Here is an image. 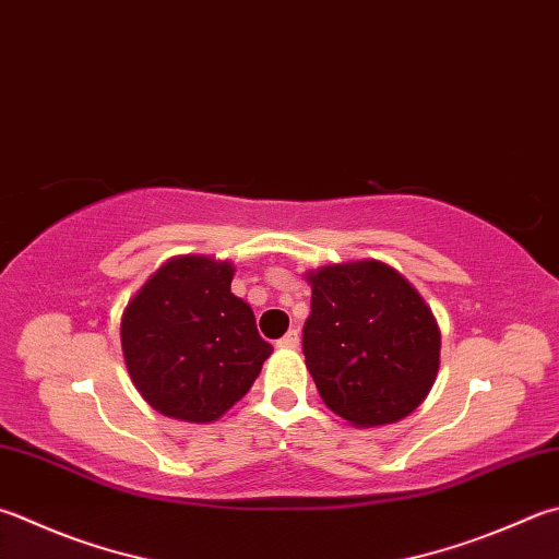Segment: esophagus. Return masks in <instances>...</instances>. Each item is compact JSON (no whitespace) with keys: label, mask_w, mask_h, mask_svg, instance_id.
<instances>
[{"label":"esophagus","mask_w":559,"mask_h":559,"mask_svg":"<svg viewBox=\"0 0 559 559\" xmlns=\"http://www.w3.org/2000/svg\"><path fill=\"white\" fill-rule=\"evenodd\" d=\"M280 347H289V350H294V347H299V331L292 329L287 335H282V338L277 341Z\"/></svg>","instance_id":"1"}]
</instances>
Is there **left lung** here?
<instances>
[{
    "label": "left lung",
    "instance_id": "left-lung-1",
    "mask_svg": "<svg viewBox=\"0 0 559 559\" xmlns=\"http://www.w3.org/2000/svg\"><path fill=\"white\" fill-rule=\"evenodd\" d=\"M304 357L323 404L360 428L408 416L436 382L440 331L420 294L384 262L309 275Z\"/></svg>",
    "mask_w": 559,
    "mask_h": 559
}]
</instances>
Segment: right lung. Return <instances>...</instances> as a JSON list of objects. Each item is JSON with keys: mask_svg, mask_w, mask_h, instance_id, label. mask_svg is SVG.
Wrapping results in <instances>:
<instances>
[{"mask_svg": "<svg viewBox=\"0 0 559 559\" xmlns=\"http://www.w3.org/2000/svg\"><path fill=\"white\" fill-rule=\"evenodd\" d=\"M230 280L228 262L175 258L126 307L123 360L135 389L160 414L216 420L248 394L272 355Z\"/></svg>", "mask_w": 559, "mask_h": 559, "instance_id": "add662e5", "label": "right lung"}]
</instances>
